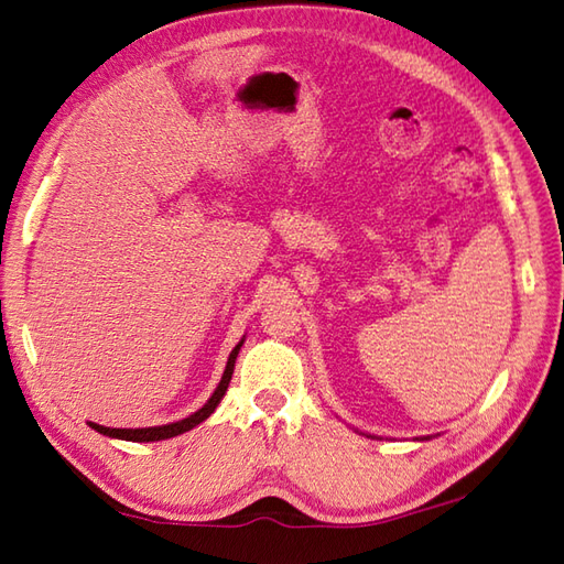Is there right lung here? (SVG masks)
Returning <instances> with one entry per match:
<instances>
[{
	"mask_svg": "<svg viewBox=\"0 0 564 564\" xmlns=\"http://www.w3.org/2000/svg\"><path fill=\"white\" fill-rule=\"evenodd\" d=\"M245 339L239 341L230 358H227V366H225V373L218 382V388H215V392L210 394V400L200 406L198 412L188 414L186 419H182V422H172V424H164V426H145V429H111V426H101V424H94L89 422V426L94 431H99V434L104 436H111V438H121V441H135V443H148V441H164V438H172V436H178V434H186V431H191L194 426H198L200 422H206V419L215 412V406L220 404L223 394L227 392V386H230L232 380V373H235V361H237V354L239 349H242Z\"/></svg>",
	"mask_w": 564,
	"mask_h": 564,
	"instance_id": "1",
	"label": "right lung"
}]
</instances>
